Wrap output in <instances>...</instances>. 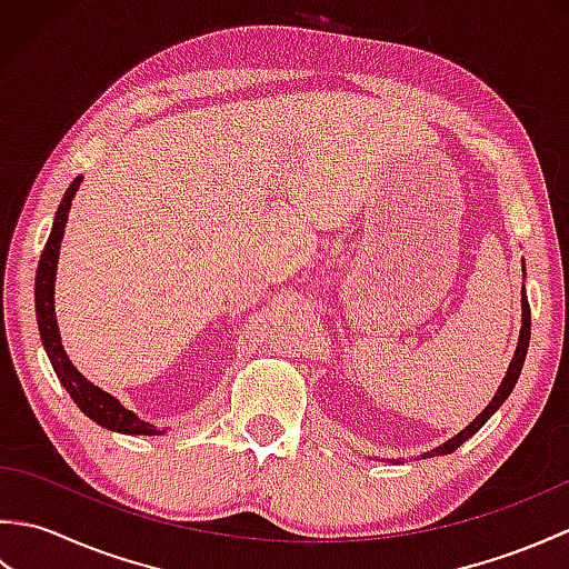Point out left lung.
<instances>
[{
    "label": "left lung",
    "instance_id": "obj_1",
    "mask_svg": "<svg viewBox=\"0 0 569 569\" xmlns=\"http://www.w3.org/2000/svg\"><path fill=\"white\" fill-rule=\"evenodd\" d=\"M523 271H526V266H523ZM521 308H523V316H521V335H518V347H516V355H513V359H511L509 371H506V377H503V381H501V386H499L497 396L491 398V403H489L485 410H481V413H479L475 420H471L462 432H457L455 438L442 442L440 447H435V450L426 452L422 457H438V455H450V452H455L457 447L462 445V442H467V440L471 438V435H475L481 426H485V422H487L493 413H497L499 406L506 401V398L511 396L518 377H521V369H523V361H526V352H528V342H530V308H528L526 288L521 291Z\"/></svg>",
    "mask_w": 569,
    "mask_h": 569
}]
</instances>
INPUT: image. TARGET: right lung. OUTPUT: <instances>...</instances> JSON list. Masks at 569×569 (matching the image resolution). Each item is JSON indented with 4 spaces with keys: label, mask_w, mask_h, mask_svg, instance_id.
Segmentation results:
<instances>
[{
    "label": "right lung",
    "mask_w": 569,
    "mask_h": 569,
    "mask_svg": "<svg viewBox=\"0 0 569 569\" xmlns=\"http://www.w3.org/2000/svg\"><path fill=\"white\" fill-rule=\"evenodd\" d=\"M82 183V176L72 180L70 188L66 190L63 200L58 204L53 229L48 234V241L41 253L39 261V271H36V320H39V332L46 347V355L51 359L56 377L60 383L66 386V391L70 393L72 401L78 403L84 416L92 418L98 426L107 430H117V432H127V435H161V430L151 426V422L137 418L131 410H127L122 403L117 401L114 396L107 391L98 389L92 381H88L82 373L72 367V361L68 359L63 345H60V332H58V322H56V308H53V291H56V263H58V251H60V239H63L66 232V222H68V212L72 198Z\"/></svg>",
    "instance_id": "1"
}]
</instances>
